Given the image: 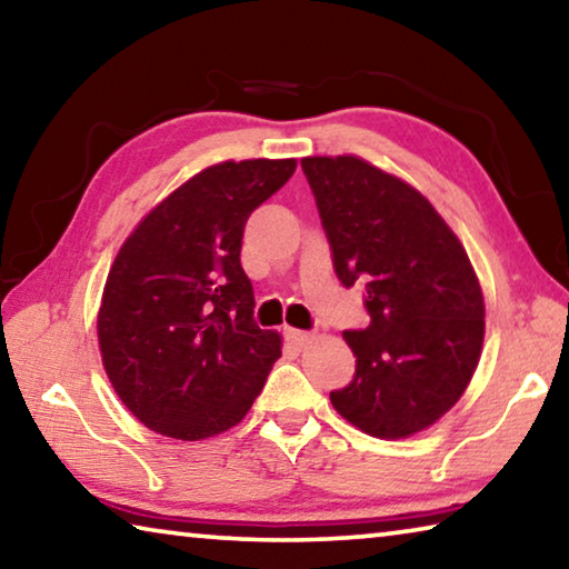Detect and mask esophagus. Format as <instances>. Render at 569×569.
Segmentation results:
<instances>
[{
    "mask_svg": "<svg viewBox=\"0 0 569 569\" xmlns=\"http://www.w3.org/2000/svg\"><path fill=\"white\" fill-rule=\"evenodd\" d=\"M283 336H286L288 343L296 346V349H301V346H306L308 341H311V333H308V331H298V329H286Z\"/></svg>",
    "mask_w": 569,
    "mask_h": 569,
    "instance_id": "1",
    "label": "esophagus"
}]
</instances>
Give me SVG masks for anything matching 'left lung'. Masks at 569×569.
Wrapping results in <instances>:
<instances>
[{"instance_id": "8db88e82", "label": "left lung", "mask_w": 569, "mask_h": 569, "mask_svg": "<svg viewBox=\"0 0 569 569\" xmlns=\"http://www.w3.org/2000/svg\"><path fill=\"white\" fill-rule=\"evenodd\" d=\"M333 271L366 286V329L343 331L356 356L333 409L379 439L427 429L455 407L485 341V298L451 228L409 182L353 156L303 158Z\"/></svg>"}]
</instances>
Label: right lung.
<instances>
[{
	"label": "right lung",
	"instance_id": "add662e5",
	"mask_svg": "<svg viewBox=\"0 0 569 569\" xmlns=\"http://www.w3.org/2000/svg\"><path fill=\"white\" fill-rule=\"evenodd\" d=\"M296 160H226L170 192L124 240L104 283V371L148 429L198 441L246 417L281 356L240 266L246 220Z\"/></svg>",
	"mask_w": 569,
	"mask_h": 569
}]
</instances>
